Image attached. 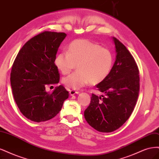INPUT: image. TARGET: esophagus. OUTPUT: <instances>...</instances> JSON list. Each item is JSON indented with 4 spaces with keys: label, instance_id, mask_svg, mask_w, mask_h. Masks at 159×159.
Masks as SVG:
<instances>
[{
    "label": "esophagus",
    "instance_id": "34e87169",
    "mask_svg": "<svg viewBox=\"0 0 159 159\" xmlns=\"http://www.w3.org/2000/svg\"><path fill=\"white\" fill-rule=\"evenodd\" d=\"M69 91L70 95H71V96H73V95H74L75 94H79V91H76V90H70V89H69Z\"/></svg>",
    "mask_w": 159,
    "mask_h": 159
}]
</instances>
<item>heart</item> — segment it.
Instances as JSON below:
<instances>
[{
	"instance_id": "1",
	"label": "heart",
	"mask_w": 159,
	"mask_h": 159,
	"mask_svg": "<svg viewBox=\"0 0 159 159\" xmlns=\"http://www.w3.org/2000/svg\"><path fill=\"white\" fill-rule=\"evenodd\" d=\"M114 61L110 49L89 40L76 39L69 45L67 52L56 55L54 64L63 75L69 73L76 65L77 70L62 79L66 87L76 90L104 81L111 72Z\"/></svg>"
}]
</instances>
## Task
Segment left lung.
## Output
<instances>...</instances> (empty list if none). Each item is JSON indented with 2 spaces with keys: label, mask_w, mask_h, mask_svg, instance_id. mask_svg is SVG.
<instances>
[{
  "label": "left lung",
  "mask_w": 159,
  "mask_h": 159,
  "mask_svg": "<svg viewBox=\"0 0 159 159\" xmlns=\"http://www.w3.org/2000/svg\"><path fill=\"white\" fill-rule=\"evenodd\" d=\"M116 59L108 76L96 85L104 96L92 94L90 105L84 110L87 123L100 132L110 133L129 119L139 93V71L125 46L113 38Z\"/></svg>",
  "instance_id": "obj_1"
}]
</instances>
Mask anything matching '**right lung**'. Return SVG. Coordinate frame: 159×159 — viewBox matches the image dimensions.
I'll return each mask as SVG.
<instances>
[{
    "instance_id": "obj_1",
    "label": "right lung",
    "mask_w": 159,
    "mask_h": 159,
    "mask_svg": "<svg viewBox=\"0 0 159 159\" xmlns=\"http://www.w3.org/2000/svg\"><path fill=\"white\" fill-rule=\"evenodd\" d=\"M66 34L45 31L28 40L12 66L11 84L15 102L21 113L30 120L41 122L59 114L69 92L60 85L52 93L46 86L57 84L60 75L54 59Z\"/></svg>"
}]
</instances>
